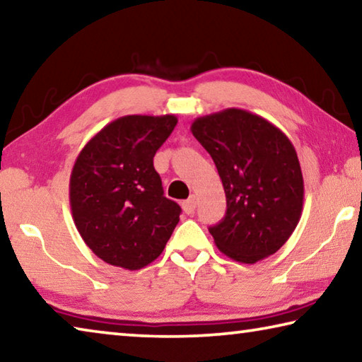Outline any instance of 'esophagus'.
<instances>
[{"instance_id":"obj_1","label":"esophagus","mask_w":362,"mask_h":362,"mask_svg":"<svg viewBox=\"0 0 362 362\" xmlns=\"http://www.w3.org/2000/svg\"><path fill=\"white\" fill-rule=\"evenodd\" d=\"M182 208H183V211H185V214H188V216L193 214L194 208H197V199H194V197L188 198L187 202L182 203Z\"/></svg>"}]
</instances>
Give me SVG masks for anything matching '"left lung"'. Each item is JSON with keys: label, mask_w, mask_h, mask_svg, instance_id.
Masks as SVG:
<instances>
[{"label": "left lung", "mask_w": 362, "mask_h": 362, "mask_svg": "<svg viewBox=\"0 0 362 362\" xmlns=\"http://www.w3.org/2000/svg\"><path fill=\"white\" fill-rule=\"evenodd\" d=\"M192 134L211 154L226 192V217L209 227L217 248L245 264L274 255L300 222L305 198L288 136L237 107L194 119Z\"/></svg>", "instance_id": "8db88e82"}]
</instances>
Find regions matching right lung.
Returning a JSON list of instances; mask_svg holds the SVG:
<instances>
[{
    "label": "right lung",
    "mask_w": 362,
    "mask_h": 362,
    "mask_svg": "<svg viewBox=\"0 0 362 362\" xmlns=\"http://www.w3.org/2000/svg\"><path fill=\"white\" fill-rule=\"evenodd\" d=\"M177 117L124 116L101 129L78 153L69 183L72 217L93 253L139 271L163 253L180 219L164 197L153 158Z\"/></svg>",
    "instance_id": "right-lung-1"
}]
</instances>
